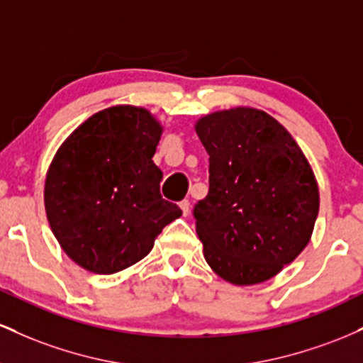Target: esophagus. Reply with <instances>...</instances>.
I'll return each mask as SVG.
<instances>
[{
  "label": "esophagus",
  "mask_w": 363,
  "mask_h": 363,
  "mask_svg": "<svg viewBox=\"0 0 363 363\" xmlns=\"http://www.w3.org/2000/svg\"><path fill=\"white\" fill-rule=\"evenodd\" d=\"M179 206H181V210H182V213H184V216L189 215L191 205H189V201H187V199H182V201L179 203Z\"/></svg>",
  "instance_id": "obj_1"
}]
</instances>
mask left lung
Returning a JSON list of instances; mask_svg holds the SVG:
<instances>
[{
    "instance_id": "left-lung-1",
    "label": "left lung",
    "mask_w": 363,
    "mask_h": 363,
    "mask_svg": "<svg viewBox=\"0 0 363 363\" xmlns=\"http://www.w3.org/2000/svg\"><path fill=\"white\" fill-rule=\"evenodd\" d=\"M196 133L210 155V191L193 211L205 259L234 285L269 280L314 230L319 189L309 162L277 119L252 107L208 114Z\"/></svg>"
}]
</instances>
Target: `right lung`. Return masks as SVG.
Returning a JSON list of instances; mask_svg holds the SVG:
<instances>
[{
	"label": "right lung",
	"mask_w": 363,
	"mask_h": 363,
	"mask_svg": "<svg viewBox=\"0 0 363 363\" xmlns=\"http://www.w3.org/2000/svg\"><path fill=\"white\" fill-rule=\"evenodd\" d=\"M162 126L150 111L114 106L80 124L54 155L44 205L62 251L82 268L112 274L143 259L182 215L160 194L153 164Z\"/></svg>",
	"instance_id": "1"
}]
</instances>
